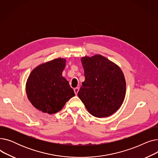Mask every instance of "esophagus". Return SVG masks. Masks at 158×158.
Returning <instances> with one entry per match:
<instances>
[{
    "instance_id": "obj_1",
    "label": "esophagus",
    "mask_w": 158,
    "mask_h": 158,
    "mask_svg": "<svg viewBox=\"0 0 158 158\" xmlns=\"http://www.w3.org/2000/svg\"><path fill=\"white\" fill-rule=\"evenodd\" d=\"M79 88H74V92H75V94H76V95H77V94H78V92H79Z\"/></svg>"
}]
</instances>
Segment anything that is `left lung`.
Here are the masks:
<instances>
[{"instance_id": "left-lung-1", "label": "left lung", "mask_w": 158, "mask_h": 158, "mask_svg": "<svg viewBox=\"0 0 158 158\" xmlns=\"http://www.w3.org/2000/svg\"><path fill=\"white\" fill-rule=\"evenodd\" d=\"M85 81L77 94L88 111L97 118L114 114L123 102L125 77L119 66L100 54L81 58Z\"/></svg>"}]
</instances>
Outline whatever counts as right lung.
Here are the masks:
<instances>
[{"label": "right lung", "mask_w": 158, "mask_h": 158, "mask_svg": "<svg viewBox=\"0 0 158 158\" xmlns=\"http://www.w3.org/2000/svg\"><path fill=\"white\" fill-rule=\"evenodd\" d=\"M66 61L64 58H56L40 64L29 74L26 92L38 110L49 114L56 113L75 96L69 81L62 76Z\"/></svg>", "instance_id": "1"}]
</instances>
